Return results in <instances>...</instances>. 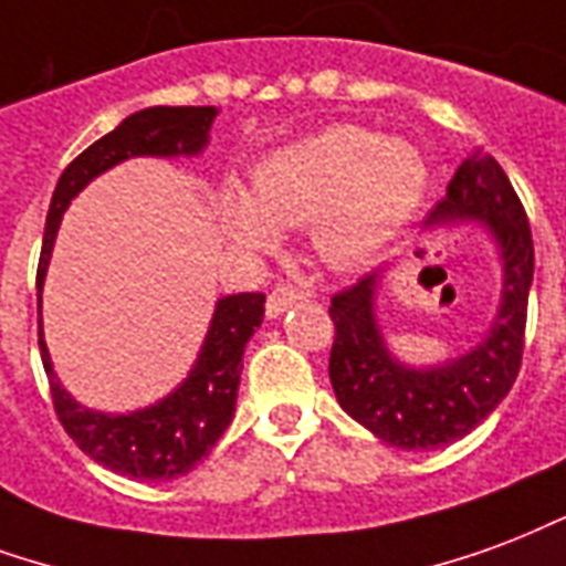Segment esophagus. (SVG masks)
Segmentation results:
<instances>
[{
    "label": "esophagus",
    "instance_id": "esophagus-1",
    "mask_svg": "<svg viewBox=\"0 0 566 566\" xmlns=\"http://www.w3.org/2000/svg\"><path fill=\"white\" fill-rule=\"evenodd\" d=\"M303 300H308V294L296 291L294 284H275V287L270 291V296H266V317L284 315L291 305L303 303Z\"/></svg>",
    "mask_w": 566,
    "mask_h": 566
}]
</instances>
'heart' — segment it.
<instances>
[{
	"instance_id": "obj_1",
	"label": "heart",
	"mask_w": 566,
	"mask_h": 566,
	"mask_svg": "<svg viewBox=\"0 0 566 566\" xmlns=\"http://www.w3.org/2000/svg\"><path fill=\"white\" fill-rule=\"evenodd\" d=\"M426 179V158L408 140L329 125L266 155L251 174L254 195L221 188L219 209L242 249H270L282 228L308 224L317 258L354 270L396 240L420 207Z\"/></svg>"
}]
</instances>
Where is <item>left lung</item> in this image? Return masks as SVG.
<instances>
[{
	"label": "left lung",
	"mask_w": 566,
	"mask_h": 566,
	"mask_svg": "<svg viewBox=\"0 0 566 566\" xmlns=\"http://www.w3.org/2000/svg\"><path fill=\"white\" fill-rule=\"evenodd\" d=\"M441 221H483L504 261L501 308L471 354L429 368L392 357L375 321L378 272L338 291L329 305L336 324L329 380L338 405L375 438L401 450H438L480 426L516 384L525 350L534 240L525 207L492 155L474 153L459 165L426 224Z\"/></svg>",
	"instance_id": "obj_1"
}]
</instances>
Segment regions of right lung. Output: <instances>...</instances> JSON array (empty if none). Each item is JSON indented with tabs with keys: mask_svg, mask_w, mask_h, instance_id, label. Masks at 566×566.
<instances>
[{
	"mask_svg": "<svg viewBox=\"0 0 566 566\" xmlns=\"http://www.w3.org/2000/svg\"><path fill=\"white\" fill-rule=\"evenodd\" d=\"M216 113V107H146L132 113L62 170L44 224L38 291L44 284L62 212L81 195V188L134 155H198L207 146ZM263 294H233L219 300L191 375L167 399L132 413H98L71 399L56 380L38 321L41 363L48 371L53 411L60 417L62 429L92 462L104 464L116 474L132 480H174L188 474L216 447L233 420L242 354L254 329L263 324Z\"/></svg>",
	"mask_w": 566,
	"mask_h": 566,
	"instance_id": "add662e5",
	"label": "right lung"
}]
</instances>
